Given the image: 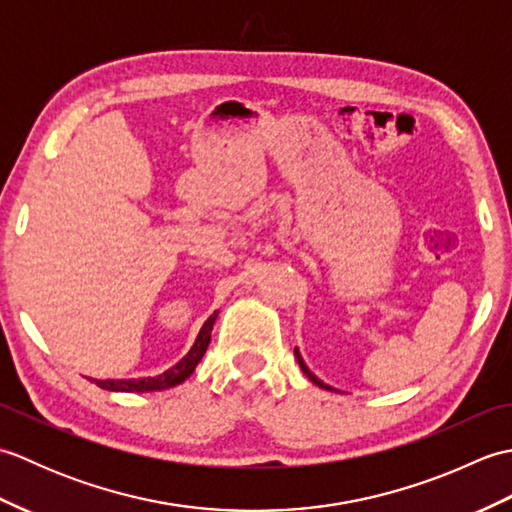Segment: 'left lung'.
<instances>
[{"label": "left lung", "mask_w": 512, "mask_h": 512, "mask_svg": "<svg viewBox=\"0 0 512 512\" xmlns=\"http://www.w3.org/2000/svg\"><path fill=\"white\" fill-rule=\"evenodd\" d=\"M295 356H297V361H299V367H301V372L303 374H306L310 380H312V383L314 385H317V387H321V389H328V391H336L334 387H330L328 383H323V380L319 378V376H314L312 372H310V369H308V365H306V361H303V358H301V352H299V347H295Z\"/></svg>", "instance_id": "1"}]
</instances>
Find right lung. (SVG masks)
<instances>
[{
    "instance_id": "right-lung-1",
    "label": "right lung",
    "mask_w": 512,
    "mask_h": 512,
    "mask_svg": "<svg viewBox=\"0 0 512 512\" xmlns=\"http://www.w3.org/2000/svg\"><path fill=\"white\" fill-rule=\"evenodd\" d=\"M215 319H217V312H213L211 317L204 321L198 336H195L191 350L184 354L176 365L165 369V372L158 374V376L107 378V380L90 378V380H92V383L99 385L101 389H107V391H127V394H134V391H136V394H143V391H160V389L176 387V385L184 383V380H187L195 372V367H198V363L202 361L206 347H209V341H211V330H213Z\"/></svg>"
}]
</instances>
